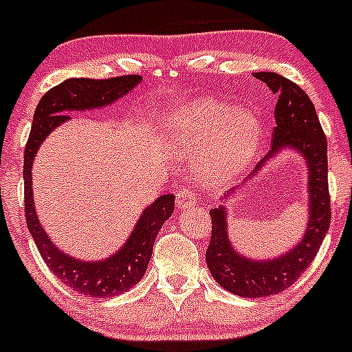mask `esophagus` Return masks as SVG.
Returning <instances> with one entry per match:
<instances>
[{
  "instance_id": "1",
  "label": "esophagus",
  "mask_w": 352,
  "mask_h": 352,
  "mask_svg": "<svg viewBox=\"0 0 352 352\" xmlns=\"http://www.w3.org/2000/svg\"><path fill=\"white\" fill-rule=\"evenodd\" d=\"M197 202V194L192 189H180L177 194V208L179 209H190Z\"/></svg>"
}]
</instances>
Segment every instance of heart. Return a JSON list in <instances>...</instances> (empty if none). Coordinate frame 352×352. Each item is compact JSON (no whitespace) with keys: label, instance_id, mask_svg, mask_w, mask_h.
Returning <instances> with one entry per match:
<instances>
[{"label":"heart","instance_id":"1","mask_svg":"<svg viewBox=\"0 0 352 352\" xmlns=\"http://www.w3.org/2000/svg\"><path fill=\"white\" fill-rule=\"evenodd\" d=\"M166 146L177 156L201 151V175L211 182L233 179L252 162L262 136L254 110L212 98L172 109L162 119Z\"/></svg>","mask_w":352,"mask_h":352}]
</instances>
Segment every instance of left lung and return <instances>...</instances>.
Here are the masks:
<instances>
[{
    "mask_svg": "<svg viewBox=\"0 0 352 352\" xmlns=\"http://www.w3.org/2000/svg\"><path fill=\"white\" fill-rule=\"evenodd\" d=\"M278 97L274 109L276 126L272 129V146L257 163L247 180L255 179L262 166L285 150H294L305 160L308 172V223L301 240L285 254L272 258H252L240 254L228 235V209L225 202L209 209L212 223L211 242L206 250V264L219 286L242 298H265L289 287L314 262L318 248L329 232L330 199L327 182V140L310 97L296 83L278 73H254Z\"/></svg>",
    "mask_w": 352,
    "mask_h": 352,
    "instance_id": "1",
    "label": "left lung"
}]
</instances>
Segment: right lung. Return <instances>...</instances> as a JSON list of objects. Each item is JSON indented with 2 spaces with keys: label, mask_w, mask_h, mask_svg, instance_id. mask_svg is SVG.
Wrapping results in <instances>:
<instances>
[{
  "label": "right lung",
  "mask_w": 352,
  "mask_h": 352,
  "mask_svg": "<svg viewBox=\"0 0 352 352\" xmlns=\"http://www.w3.org/2000/svg\"><path fill=\"white\" fill-rule=\"evenodd\" d=\"M143 78L138 74L109 78V80H90V78H71L58 87L51 88L38 102L32 120L30 136L25 146L23 184H25V219L28 232L38 248L47 267L58 276L66 286L80 291L81 294L94 298H110L126 293L143 279L150 264L155 239L163 223L172 216L175 196L163 194L151 202L134 225L122 247L110 257L102 261H83L65 254L51 236L45 233L38 221L34 206V187H32V166L35 155L45 138L69 120L67 112H85L107 107L133 88L141 83Z\"/></svg>",
  "instance_id": "obj_1"
}]
</instances>
